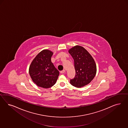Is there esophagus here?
Wrapping results in <instances>:
<instances>
[{
    "instance_id": "1",
    "label": "esophagus",
    "mask_w": 128,
    "mask_h": 128,
    "mask_svg": "<svg viewBox=\"0 0 128 128\" xmlns=\"http://www.w3.org/2000/svg\"><path fill=\"white\" fill-rule=\"evenodd\" d=\"M60 72V73H61V74H64V73H65V70H63L62 71H61Z\"/></svg>"
}]
</instances>
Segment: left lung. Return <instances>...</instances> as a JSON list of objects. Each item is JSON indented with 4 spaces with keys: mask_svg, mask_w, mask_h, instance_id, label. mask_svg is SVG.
I'll use <instances>...</instances> for the list:
<instances>
[{
    "mask_svg": "<svg viewBox=\"0 0 128 128\" xmlns=\"http://www.w3.org/2000/svg\"><path fill=\"white\" fill-rule=\"evenodd\" d=\"M68 52L74 59L76 70V76L70 80V84L77 88L88 84L97 72L96 64L93 57L84 48L80 46L70 48Z\"/></svg>",
    "mask_w": 128,
    "mask_h": 128,
    "instance_id": "obj_1",
    "label": "left lung"
}]
</instances>
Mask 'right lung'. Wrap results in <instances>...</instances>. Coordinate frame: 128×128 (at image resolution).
Returning a JSON list of instances; mask_svg holds the SVG:
<instances>
[{
    "mask_svg": "<svg viewBox=\"0 0 128 128\" xmlns=\"http://www.w3.org/2000/svg\"><path fill=\"white\" fill-rule=\"evenodd\" d=\"M53 52L47 49L41 51L33 59L29 68L33 82L39 87L49 88L55 84L59 71L51 61Z\"/></svg>",
    "mask_w": 128,
    "mask_h": 128,
    "instance_id": "obj_1",
    "label": "right lung"
}]
</instances>
